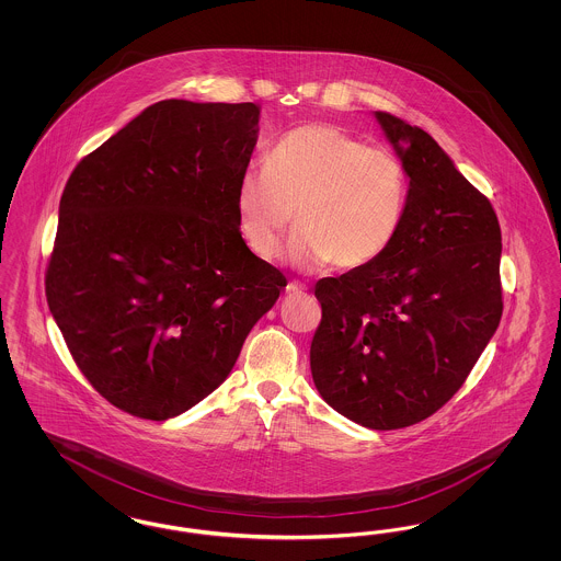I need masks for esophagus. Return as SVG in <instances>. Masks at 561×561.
Masks as SVG:
<instances>
[{"label": "esophagus", "instance_id": "34e87169", "mask_svg": "<svg viewBox=\"0 0 561 561\" xmlns=\"http://www.w3.org/2000/svg\"><path fill=\"white\" fill-rule=\"evenodd\" d=\"M286 293L294 296V294H305L307 293V286H302V284H298V282H290L288 284V288H286Z\"/></svg>", "mask_w": 561, "mask_h": 561}]
</instances>
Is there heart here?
<instances>
[{
	"instance_id": "obj_1",
	"label": "heart",
	"mask_w": 561,
	"mask_h": 561,
	"mask_svg": "<svg viewBox=\"0 0 561 561\" xmlns=\"http://www.w3.org/2000/svg\"><path fill=\"white\" fill-rule=\"evenodd\" d=\"M410 174L400 156L330 124L279 136L265 168L241 172L236 216L259 259H273L296 220L288 256L298 267L345 271L380 259L400 236Z\"/></svg>"
}]
</instances>
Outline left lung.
<instances>
[{"label": "left lung", "mask_w": 561, "mask_h": 561, "mask_svg": "<svg viewBox=\"0 0 561 561\" xmlns=\"http://www.w3.org/2000/svg\"><path fill=\"white\" fill-rule=\"evenodd\" d=\"M376 119L408 168V213L380 259L318 282L311 374L348 421L391 431L453 400L496 332L503 243L490 199L425 130Z\"/></svg>", "instance_id": "left-lung-1"}]
</instances>
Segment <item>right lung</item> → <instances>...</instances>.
I'll return each instance as SVG.
<instances>
[{
  "instance_id": "right-lung-1",
  "label": "right lung",
  "mask_w": 561,
  "mask_h": 561,
  "mask_svg": "<svg viewBox=\"0 0 561 561\" xmlns=\"http://www.w3.org/2000/svg\"><path fill=\"white\" fill-rule=\"evenodd\" d=\"M254 103L160 101L88 153L58 208L46 298L81 374L138 419L210 396L286 288L241 240Z\"/></svg>"
}]
</instances>
